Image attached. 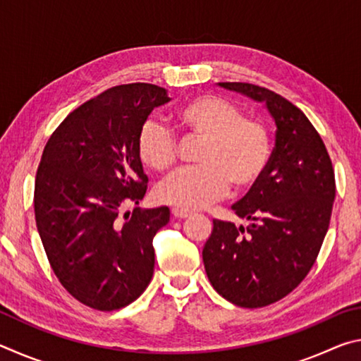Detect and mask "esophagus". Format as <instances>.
<instances>
[{
  "label": "esophagus",
  "mask_w": 361,
  "mask_h": 361,
  "mask_svg": "<svg viewBox=\"0 0 361 361\" xmlns=\"http://www.w3.org/2000/svg\"><path fill=\"white\" fill-rule=\"evenodd\" d=\"M172 215H173V218H176V219H183V218H188L189 215H191V213L186 212V210L173 209V210H172Z\"/></svg>",
  "instance_id": "obj_1"
}]
</instances>
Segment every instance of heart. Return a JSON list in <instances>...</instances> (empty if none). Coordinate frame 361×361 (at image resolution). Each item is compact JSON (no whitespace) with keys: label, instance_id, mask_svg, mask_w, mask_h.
Instances as JSON below:
<instances>
[{"label":"heart","instance_id":"b5f03b06","mask_svg":"<svg viewBox=\"0 0 361 361\" xmlns=\"http://www.w3.org/2000/svg\"><path fill=\"white\" fill-rule=\"evenodd\" d=\"M189 137L202 140L195 162L159 185L156 199L180 210H197L223 197L232 186L248 192L264 178L272 157L264 126L242 116L239 106L216 95H199L175 113ZM137 151L146 167L167 172L176 159V140L167 127L146 121L137 135Z\"/></svg>","mask_w":361,"mask_h":361}]
</instances>
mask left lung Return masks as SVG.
Returning a JSON list of instances; mask_svg holds the SVG:
<instances>
[{"instance_id":"obj_1","label":"left lung","mask_w":361,"mask_h":361,"mask_svg":"<svg viewBox=\"0 0 361 361\" xmlns=\"http://www.w3.org/2000/svg\"><path fill=\"white\" fill-rule=\"evenodd\" d=\"M264 102L276 121V148L259 185L232 205L243 228L213 219L202 250L213 288L240 307H264L307 276L325 239L336 195L331 159L301 109L272 90L248 82H218Z\"/></svg>"}]
</instances>
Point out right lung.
Segmentation results:
<instances>
[{
    "mask_svg": "<svg viewBox=\"0 0 361 361\" xmlns=\"http://www.w3.org/2000/svg\"><path fill=\"white\" fill-rule=\"evenodd\" d=\"M169 100L154 84L116 85L66 116L42 151L36 228L59 282L92 309L126 307L152 279V239L169 223V207L119 213L145 197L137 135Z\"/></svg>",
    "mask_w": 361,
    "mask_h": 361,
    "instance_id": "add662e5",
    "label": "right lung"
}]
</instances>
